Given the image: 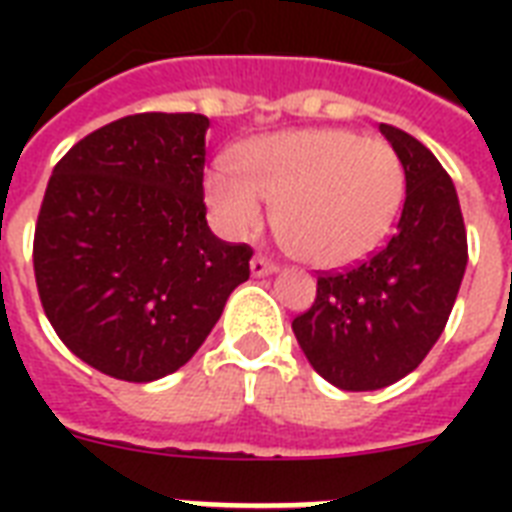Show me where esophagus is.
<instances>
[{
	"instance_id": "esophagus-1",
	"label": "esophagus",
	"mask_w": 512,
	"mask_h": 512,
	"mask_svg": "<svg viewBox=\"0 0 512 512\" xmlns=\"http://www.w3.org/2000/svg\"><path fill=\"white\" fill-rule=\"evenodd\" d=\"M271 260L263 255V252H257L255 257H252V263H249V271H252V276H268L271 273Z\"/></svg>"
}]
</instances>
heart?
<instances>
[{"mask_svg": "<svg viewBox=\"0 0 512 512\" xmlns=\"http://www.w3.org/2000/svg\"><path fill=\"white\" fill-rule=\"evenodd\" d=\"M329 180L332 188L327 193V220L319 209H308L297 201V207H292L281 225L284 241L300 255H321L329 249L356 252L374 233L377 207L366 185L364 170L350 151H329Z\"/></svg>", "mask_w": 512, "mask_h": 512, "instance_id": "1", "label": "heart"}]
</instances>
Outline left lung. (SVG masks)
<instances>
[{
	"label": "left lung",
	"instance_id": "8db88e82",
	"mask_svg": "<svg viewBox=\"0 0 512 512\" xmlns=\"http://www.w3.org/2000/svg\"><path fill=\"white\" fill-rule=\"evenodd\" d=\"M201 114H135L90 132L52 170L34 231L44 316L116 380L177 372L249 279L247 244L217 239L204 204Z\"/></svg>",
	"mask_w": 512,
	"mask_h": 512
}]
</instances>
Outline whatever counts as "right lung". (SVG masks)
Returning <instances> with one entry per match:
<instances>
[{
    "label": "right lung",
    "mask_w": 512,
    "mask_h": 512,
    "mask_svg": "<svg viewBox=\"0 0 512 512\" xmlns=\"http://www.w3.org/2000/svg\"><path fill=\"white\" fill-rule=\"evenodd\" d=\"M380 132L406 177L396 233L366 260L321 273L313 305L292 321L305 358L342 390L388 388L414 372L444 332L468 265L444 167L412 135L388 124Z\"/></svg>",
    "instance_id": "right-lung-1"
}]
</instances>
